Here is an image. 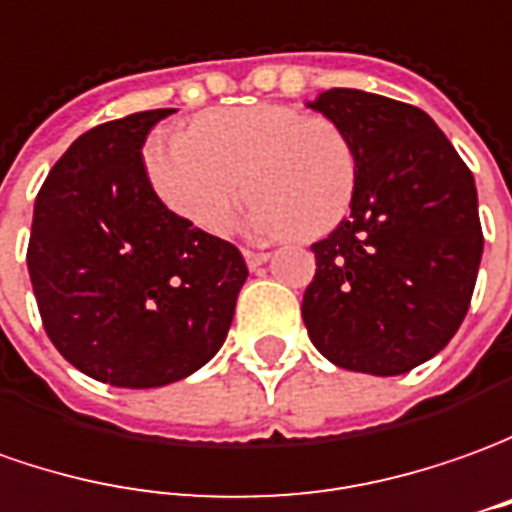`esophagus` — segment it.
Here are the masks:
<instances>
[{
	"label": "esophagus",
	"instance_id": "34e87169",
	"mask_svg": "<svg viewBox=\"0 0 512 512\" xmlns=\"http://www.w3.org/2000/svg\"><path fill=\"white\" fill-rule=\"evenodd\" d=\"M243 257H246V266L249 269H257L269 260V252H260V249H243Z\"/></svg>",
	"mask_w": 512,
	"mask_h": 512
}]
</instances>
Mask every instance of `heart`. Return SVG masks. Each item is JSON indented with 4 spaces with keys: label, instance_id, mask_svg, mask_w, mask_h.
<instances>
[{
    "label": "heart",
    "instance_id": "b5f03b06",
    "mask_svg": "<svg viewBox=\"0 0 512 512\" xmlns=\"http://www.w3.org/2000/svg\"><path fill=\"white\" fill-rule=\"evenodd\" d=\"M145 170L162 204L207 235H224L246 193L252 227L314 241L339 227L358 184L342 125L280 103L201 114L190 134H156Z\"/></svg>",
    "mask_w": 512,
    "mask_h": 512
}]
</instances>
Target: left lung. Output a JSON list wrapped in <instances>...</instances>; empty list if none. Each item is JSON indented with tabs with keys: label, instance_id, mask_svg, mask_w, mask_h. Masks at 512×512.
<instances>
[{
	"label": "left lung",
	"instance_id": "8db88e82",
	"mask_svg": "<svg viewBox=\"0 0 512 512\" xmlns=\"http://www.w3.org/2000/svg\"><path fill=\"white\" fill-rule=\"evenodd\" d=\"M308 106L342 125L358 159L350 218L311 246L308 336L342 370L409 373L451 342L471 305L485 243L474 176L417 106L358 89Z\"/></svg>",
	"mask_w": 512,
	"mask_h": 512
}]
</instances>
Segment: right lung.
<instances>
[{
    "instance_id": "add662e5",
    "label": "right lung",
    "mask_w": 512,
    "mask_h": 512,
    "mask_svg": "<svg viewBox=\"0 0 512 512\" xmlns=\"http://www.w3.org/2000/svg\"><path fill=\"white\" fill-rule=\"evenodd\" d=\"M173 109L128 114L69 145L36 196L27 271L58 353L111 387H165L227 339L246 260L156 196L148 131Z\"/></svg>"
}]
</instances>
